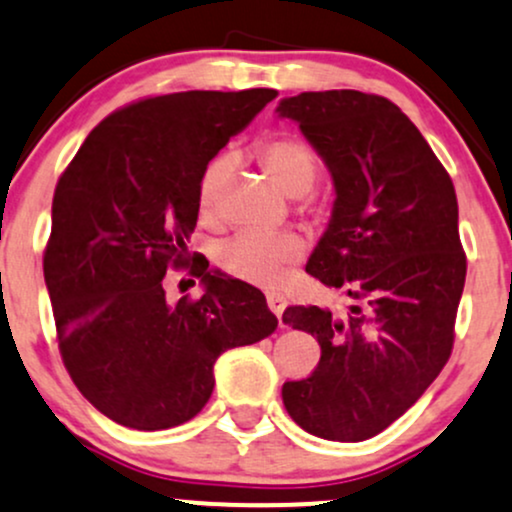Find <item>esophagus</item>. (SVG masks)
I'll list each match as a JSON object with an SVG mask.
<instances>
[{
  "label": "esophagus",
  "instance_id": "esophagus-1",
  "mask_svg": "<svg viewBox=\"0 0 512 512\" xmlns=\"http://www.w3.org/2000/svg\"><path fill=\"white\" fill-rule=\"evenodd\" d=\"M266 299H268V309L280 318L282 311H285V306H287V299L282 297V294H278V292H270Z\"/></svg>",
  "mask_w": 512,
  "mask_h": 512
}]
</instances>
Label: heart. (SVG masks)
<instances>
[{"mask_svg":"<svg viewBox=\"0 0 512 512\" xmlns=\"http://www.w3.org/2000/svg\"><path fill=\"white\" fill-rule=\"evenodd\" d=\"M254 155L258 165L263 167V172L285 194L299 196V208L304 213L314 215L321 210V201L309 191L316 182L318 155L304 138L280 131V134L263 138L256 146ZM232 165V155L222 153L215 155L203 167L196 191L198 210H201L203 220L218 222L222 218L225 189ZM302 251L304 239L294 232L268 234L256 230H242L218 244V249H215V263L227 275H232V278L254 282V285H275L285 275V270L302 256Z\"/></svg>","mask_w":512,"mask_h":512,"instance_id":"b5f03b06","label":"heart"}]
</instances>
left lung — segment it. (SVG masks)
Masks as SVG:
<instances>
[{
  "label": "left lung",
  "instance_id": "left-lung-1",
  "mask_svg": "<svg viewBox=\"0 0 512 512\" xmlns=\"http://www.w3.org/2000/svg\"><path fill=\"white\" fill-rule=\"evenodd\" d=\"M335 184V208L306 273L347 292L335 318L287 306L282 321L321 345L309 378L282 402L309 434L366 441L424 395L446 366L467 275L458 196L446 167L395 102L359 90L285 98Z\"/></svg>",
  "mask_w": 512,
  "mask_h": 512
}]
</instances>
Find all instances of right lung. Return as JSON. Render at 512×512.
Wrapping results in <instances>:
<instances>
[{
	"label": "right lung",
	"instance_id": "obj_1",
	"mask_svg": "<svg viewBox=\"0 0 512 512\" xmlns=\"http://www.w3.org/2000/svg\"><path fill=\"white\" fill-rule=\"evenodd\" d=\"M273 88L150 95L107 114L59 177L42 270L62 362L95 410L158 431L203 410L222 352L278 328L261 290L190 272L207 292L164 297L170 267L189 265L198 177Z\"/></svg>",
	"mask_w": 512,
	"mask_h": 512
}]
</instances>
